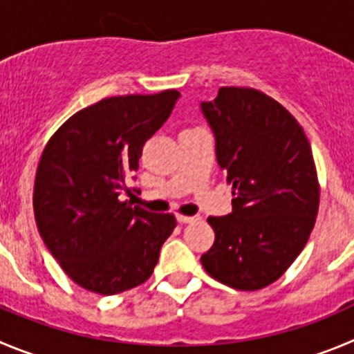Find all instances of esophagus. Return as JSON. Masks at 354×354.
<instances>
[{
	"label": "esophagus",
	"mask_w": 354,
	"mask_h": 354,
	"mask_svg": "<svg viewBox=\"0 0 354 354\" xmlns=\"http://www.w3.org/2000/svg\"><path fill=\"white\" fill-rule=\"evenodd\" d=\"M176 220L180 223H194L197 222V220H201L199 214H196V216H185V214H176Z\"/></svg>",
	"instance_id": "34e87169"
}]
</instances>
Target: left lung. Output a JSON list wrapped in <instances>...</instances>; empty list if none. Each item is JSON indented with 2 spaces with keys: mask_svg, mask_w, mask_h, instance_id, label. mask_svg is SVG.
<instances>
[{
  "mask_svg": "<svg viewBox=\"0 0 354 354\" xmlns=\"http://www.w3.org/2000/svg\"><path fill=\"white\" fill-rule=\"evenodd\" d=\"M201 110L234 196L232 213L207 218L214 243L201 262L230 288H266L300 255L315 227L319 183L311 145L293 115L255 88L222 87Z\"/></svg>",
  "mask_w": 354,
  "mask_h": 354,
  "instance_id": "8db88e82",
  "label": "left lung"
}]
</instances>
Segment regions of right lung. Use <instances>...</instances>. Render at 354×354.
I'll return each mask as SVG.
<instances>
[{
    "label": "right lung",
    "instance_id": "1",
    "mask_svg": "<svg viewBox=\"0 0 354 354\" xmlns=\"http://www.w3.org/2000/svg\"><path fill=\"white\" fill-rule=\"evenodd\" d=\"M180 92L101 99L69 117L39 158L32 207L43 243L82 288L115 295L151 276L176 218L120 201L143 145Z\"/></svg>",
    "mask_w": 354,
    "mask_h": 354
}]
</instances>
